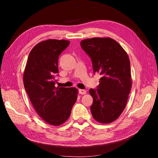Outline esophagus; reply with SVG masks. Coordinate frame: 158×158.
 Returning <instances> with one entry per match:
<instances>
[{
  "instance_id": "esophagus-1",
  "label": "esophagus",
  "mask_w": 158,
  "mask_h": 158,
  "mask_svg": "<svg viewBox=\"0 0 158 158\" xmlns=\"http://www.w3.org/2000/svg\"><path fill=\"white\" fill-rule=\"evenodd\" d=\"M79 93L80 94H86V91H85V89H79Z\"/></svg>"
}]
</instances>
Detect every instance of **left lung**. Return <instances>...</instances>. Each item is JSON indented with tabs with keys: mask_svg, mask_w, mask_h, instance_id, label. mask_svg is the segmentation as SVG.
Masks as SVG:
<instances>
[{
	"mask_svg": "<svg viewBox=\"0 0 158 158\" xmlns=\"http://www.w3.org/2000/svg\"><path fill=\"white\" fill-rule=\"evenodd\" d=\"M80 45L92 62L94 73L102 75L98 89H90V109L95 121L111 123L125 109L132 87L130 60L127 52L111 37H93Z\"/></svg>",
	"mask_w": 158,
	"mask_h": 158,
	"instance_id": "8db88e82",
	"label": "left lung"
}]
</instances>
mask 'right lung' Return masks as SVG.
Segmentation results:
<instances>
[{
	"instance_id": "add662e5",
	"label": "right lung",
	"mask_w": 158,
	"mask_h": 158,
	"mask_svg": "<svg viewBox=\"0 0 158 158\" xmlns=\"http://www.w3.org/2000/svg\"><path fill=\"white\" fill-rule=\"evenodd\" d=\"M69 44L64 40L40 42L30 51L23 72V85L33 107L43 120L53 126L66 121L78 96L76 88L55 86L59 56Z\"/></svg>"
}]
</instances>
